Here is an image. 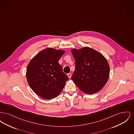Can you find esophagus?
Here are the masks:
<instances>
[{"label":"esophagus","mask_w":134,"mask_h":134,"mask_svg":"<svg viewBox=\"0 0 134 134\" xmlns=\"http://www.w3.org/2000/svg\"><path fill=\"white\" fill-rule=\"evenodd\" d=\"M67 76H68L69 78H70L71 77V73H68V74H67Z\"/></svg>","instance_id":"1"}]
</instances>
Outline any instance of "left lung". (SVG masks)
<instances>
[{"instance_id": "1", "label": "left lung", "mask_w": 134, "mask_h": 134, "mask_svg": "<svg viewBox=\"0 0 134 134\" xmlns=\"http://www.w3.org/2000/svg\"><path fill=\"white\" fill-rule=\"evenodd\" d=\"M75 70L71 79L84 93L92 94L100 91L107 83L109 67L106 58L98 51L88 47L73 49Z\"/></svg>"}]
</instances>
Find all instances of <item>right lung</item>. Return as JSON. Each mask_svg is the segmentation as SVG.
<instances>
[{"label":"right lung","instance_id":"obj_1","mask_svg":"<svg viewBox=\"0 0 134 134\" xmlns=\"http://www.w3.org/2000/svg\"><path fill=\"white\" fill-rule=\"evenodd\" d=\"M47 48L32 58L26 68V77L32 90L40 97L51 99L59 95L68 77L58 61L65 53Z\"/></svg>","mask_w":134,"mask_h":134}]
</instances>
